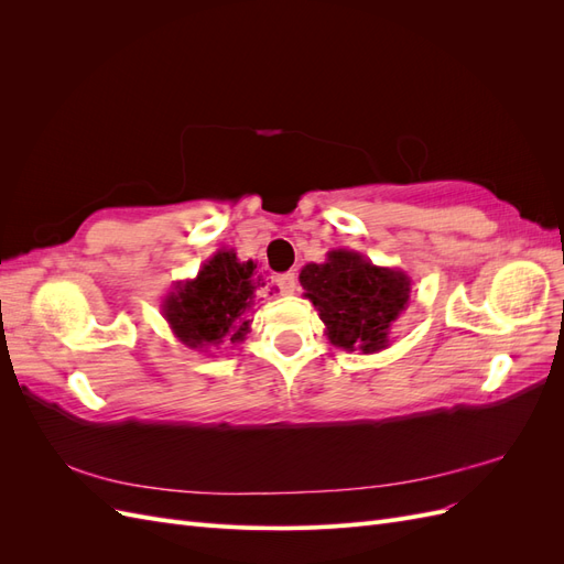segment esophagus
I'll return each mask as SVG.
<instances>
[{"instance_id":"obj_1","label":"esophagus","mask_w":564,"mask_h":564,"mask_svg":"<svg viewBox=\"0 0 564 564\" xmlns=\"http://www.w3.org/2000/svg\"><path fill=\"white\" fill-rule=\"evenodd\" d=\"M275 284H278L282 296H292L296 292V275H294V272H286V275H278Z\"/></svg>"}]
</instances>
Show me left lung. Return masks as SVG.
Returning a JSON list of instances; mask_svg holds the SVG:
<instances>
[{
  "mask_svg": "<svg viewBox=\"0 0 564 564\" xmlns=\"http://www.w3.org/2000/svg\"><path fill=\"white\" fill-rule=\"evenodd\" d=\"M299 280L332 344L362 352L388 346L392 322L406 308L412 292V280L402 270L379 268L348 249L329 251L324 263H308Z\"/></svg>",
  "mask_w": 564,
  "mask_h": 564,
  "instance_id": "obj_1",
  "label": "left lung"
}]
</instances>
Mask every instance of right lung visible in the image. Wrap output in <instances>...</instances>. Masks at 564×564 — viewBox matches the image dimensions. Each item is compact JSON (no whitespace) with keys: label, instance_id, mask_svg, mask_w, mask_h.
<instances>
[{"label":"right lung","instance_id":"1","mask_svg":"<svg viewBox=\"0 0 564 564\" xmlns=\"http://www.w3.org/2000/svg\"><path fill=\"white\" fill-rule=\"evenodd\" d=\"M253 270V261H240L232 249H220L195 280L176 282L162 303V313L181 344L207 348L245 340L251 329L247 313L253 292L263 286Z\"/></svg>","mask_w":564,"mask_h":564}]
</instances>
